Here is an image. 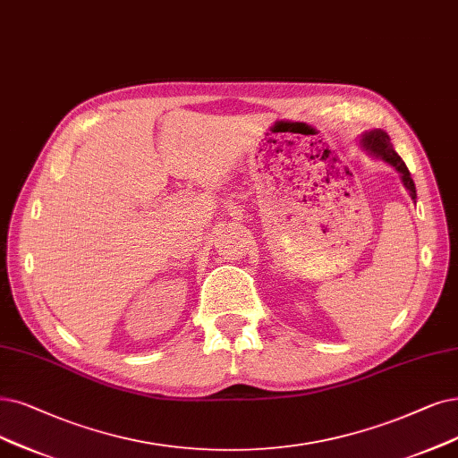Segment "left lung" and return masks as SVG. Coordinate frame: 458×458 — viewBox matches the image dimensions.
Listing matches in <instances>:
<instances>
[{
  "instance_id": "left-lung-1",
  "label": "left lung",
  "mask_w": 458,
  "mask_h": 458,
  "mask_svg": "<svg viewBox=\"0 0 458 458\" xmlns=\"http://www.w3.org/2000/svg\"><path fill=\"white\" fill-rule=\"evenodd\" d=\"M362 146H367V150H370L372 154L379 156L381 159H386L389 165H393L400 174H402V182H404L406 190L410 191L411 199H417L415 193V184H413V178L406 167V163L402 161V157L393 150V146L389 142V135L383 133L381 130L370 131L362 137Z\"/></svg>"
}]
</instances>
